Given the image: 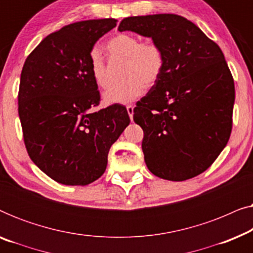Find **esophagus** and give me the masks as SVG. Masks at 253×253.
I'll use <instances>...</instances> for the list:
<instances>
[{
    "label": "esophagus",
    "instance_id": "esophagus-1",
    "mask_svg": "<svg viewBox=\"0 0 253 253\" xmlns=\"http://www.w3.org/2000/svg\"><path fill=\"white\" fill-rule=\"evenodd\" d=\"M126 112H127V114H129L130 120L132 121V116H133V106H131V105L126 106Z\"/></svg>",
    "mask_w": 253,
    "mask_h": 253
}]
</instances>
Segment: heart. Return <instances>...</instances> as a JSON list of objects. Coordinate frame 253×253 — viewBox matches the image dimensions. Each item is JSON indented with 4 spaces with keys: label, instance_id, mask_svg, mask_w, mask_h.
Instances as JSON below:
<instances>
[{
    "label": "heart",
    "instance_id": "heart-1",
    "mask_svg": "<svg viewBox=\"0 0 253 253\" xmlns=\"http://www.w3.org/2000/svg\"><path fill=\"white\" fill-rule=\"evenodd\" d=\"M107 50L112 58L126 60L123 78L105 94L106 103H129L143 94L145 87H152L160 81L165 69V54L157 42L140 41L133 34L120 33L107 42ZM89 72L100 88H108L110 77L102 54L93 49L89 55Z\"/></svg>",
    "mask_w": 253,
    "mask_h": 253
}]
</instances>
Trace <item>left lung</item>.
Returning <instances> with one entry per match:
<instances>
[{"label":"left lung","mask_w":253,"mask_h":253,"mask_svg":"<svg viewBox=\"0 0 253 253\" xmlns=\"http://www.w3.org/2000/svg\"><path fill=\"white\" fill-rule=\"evenodd\" d=\"M119 31L152 38L165 54L160 81L133 109L147 168L176 182L202 174L226 147L233 126L235 86L222 50L172 13L127 17Z\"/></svg>","instance_id":"obj_1"}]
</instances>
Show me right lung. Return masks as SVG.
Masks as SVG:
<instances>
[{"label":"right lung","mask_w":253,"mask_h":253,"mask_svg":"<svg viewBox=\"0 0 253 253\" xmlns=\"http://www.w3.org/2000/svg\"><path fill=\"white\" fill-rule=\"evenodd\" d=\"M116 22L69 24L44 38L24 63L18 93L24 143L31 160L61 184L98 179L110 146L130 123L119 103L93 112L100 92L89 72V55Z\"/></svg>","instance_id":"add662e5"}]
</instances>
